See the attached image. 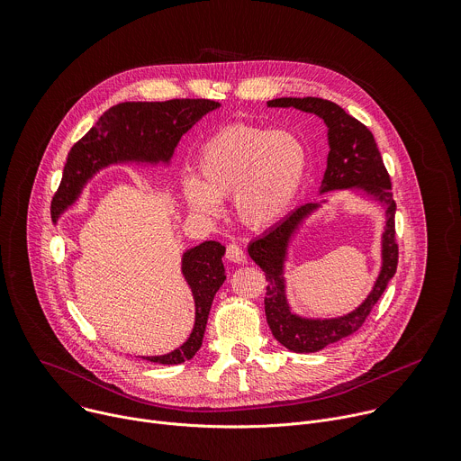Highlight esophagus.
<instances>
[{"instance_id":"1","label":"esophagus","mask_w":461,"mask_h":461,"mask_svg":"<svg viewBox=\"0 0 461 461\" xmlns=\"http://www.w3.org/2000/svg\"><path fill=\"white\" fill-rule=\"evenodd\" d=\"M225 256H227V259H229V261H234V263H245V261H247L245 252H243V250H241V247H240V245H236V243H229V245H227Z\"/></svg>"}]
</instances>
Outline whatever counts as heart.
<instances>
[{
  "label": "heart",
  "mask_w": 461,
  "mask_h": 461,
  "mask_svg": "<svg viewBox=\"0 0 461 461\" xmlns=\"http://www.w3.org/2000/svg\"><path fill=\"white\" fill-rule=\"evenodd\" d=\"M307 150L298 136L247 123L220 129L200 149L198 177L183 181L189 209L203 218L223 214L232 196L238 218L254 229L287 216L307 174Z\"/></svg>",
  "instance_id": "b5f03b06"
}]
</instances>
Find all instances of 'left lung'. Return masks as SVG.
Wrapping results in <instances>:
<instances>
[{
  "mask_svg": "<svg viewBox=\"0 0 461 461\" xmlns=\"http://www.w3.org/2000/svg\"><path fill=\"white\" fill-rule=\"evenodd\" d=\"M268 107H294L320 116L329 132L327 170L320 194L341 189L363 191L365 196L382 203L385 209V229L382 236V270L378 280L352 312L330 320H309L294 314L287 303L284 267L291 238L303 220L320 209L321 203L311 202L291 212L284 221L274 225L261 238L249 245V256L265 272L267 294L265 316L272 336L293 352H316L354 334L371 314L382 298L398 267V243L394 230L396 202L391 193V177L376 147L373 132L361 122L347 114L339 105L321 98H278L267 102Z\"/></svg>",
  "mask_w": 461,
  "mask_h": 461,
  "instance_id": "obj_1",
  "label": "left lung"
}]
</instances>
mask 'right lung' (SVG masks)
I'll list each match as a JSON object with an SVG mask.
<instances>
[{
  "label": "right lung",
  "instance_id": "right-lung-1",
  "mask_svg": "<svg viewBox=\"0 0 461 461\" xmlns=\"http://www.w3.org/2000/svg\"><path fill=\"white\" fill-rule=\"evenodd\" d=\"M218 107L220 104L212 100L125 102L111 107L70 149L50 203L52 220L56 221L77 200L92 176L113 163H168L181 136ZM223 254L225 247L218 241H203L183 254L181 272L196 305L194 329L176 350L163 356H143V359L177 365L200 350L212 300L225 282Z\"/></svg>",
  "mask_w": 461,
  "mask_h": 461
}]
</instances>
